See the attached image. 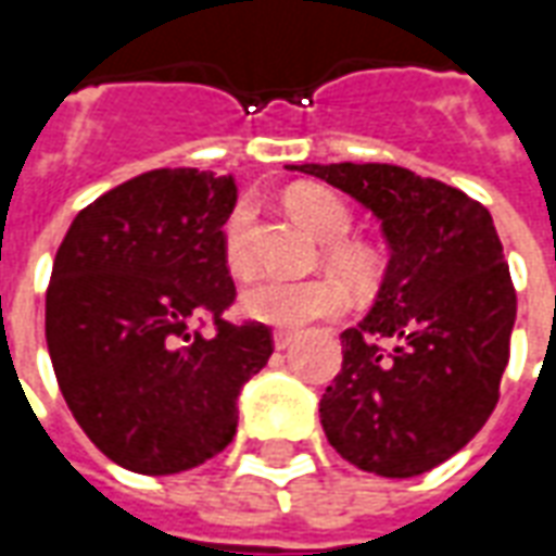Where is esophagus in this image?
I'll use <instances>...</instances> for the list:
<instances>
[{"instance_id":"obj_1","label":"esophagus","mask_w":556,"mask_h":556,"mask_svg":"<svg viewBox=\"0 0 556 556\" xmlns=\"http://www.w3.org/2000/svg\"><path fill=\"white\" fill-rule=\"evenodd\" d=\"M294 342V333L291 330H274V349L286 351Z\"/></svg>"}]
</instances>
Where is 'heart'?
<instances>
[{
	"label": "heart",
	"mask_w": 556,
	"mask_h": 556,
	"mask_svg": "<svg viewBox=\"0 0 556 556\" xmlns=\"http://www.w3.org/2000/svg\"><path fill=\"white\" fill-rule=\"evenodd\" d=\"M286 205L294 217L301 219L306 229L313 231L318 241H327L325 258L330 270L337 274L345 286L363 291L372 282V258L363 253L361 247L345 243L342 238L351 229V211L342 199L327 193L325 187L301 184L286 195ZM250 226H253V205L238 202L231 207L226 229H223V247H226V262L235 274L250 270ZM345 291L337 279H255L241 294V313L253 318L258 325L279 327V330H294L327 318L342 309Z\"/></svg>",
	"instance_id": "b5f03b06"
}]
</instances>
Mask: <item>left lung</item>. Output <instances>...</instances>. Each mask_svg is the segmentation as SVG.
Segmentation results:
<instances>
[{
	"mask_svg": "<svg viewBox=\"0 0 556 556\" xmlns=\"http://www.w3.org/2000/svg\"><path fill=\"white\" fill-rule=\"evenodd\" d=\"M378 217L390 258L369 313L342 330V372L318 402L330 446L408 479L446 462L501 399L515 289L489 207L390 163L286 166Z\"/></svg>",
	"mask_w": 556,
	"mask_h": 556,
	"instance_id": "obj_1",
	"label": "left lung"
}]
</instances>
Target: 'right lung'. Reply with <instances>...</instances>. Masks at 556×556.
Segmentation results:
<instances>
[{
  "label": "right lung",
  "instance_id": "add662e5",
  "mask_svg": "<svg viewBox=\"0 0 556 556\" xmlns=\"http://www.w3.org/2000/svg\"><path fill=\"white\" fill-rule=\"evenodd\" d=\"M235 199L231 175L146 172L83 207L55 253V381L89 441L134 473H181L226 450L243 384L274 351L265 325L223 321ZM205 317L214 338L189 330Z\"/></svg>",
  "mask_w": 556,
  "mask_h": 556
}]
</instances>
